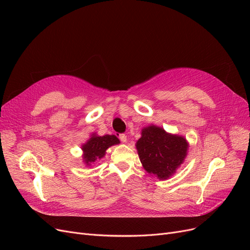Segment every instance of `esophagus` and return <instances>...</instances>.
Segmentation results:
<instances>
[{"label":"esophagus","instance_id":"esophagus-1","mask_svg":"<svg viewBox=\"0 0 250 250\" xmlns=\"http://www.w3.org/2000/svg\"><path fill=\"white\" fill-rule=\"evenodd\" d=\"M119 139H120V141H122V142L126 143V141H127L126 135H125V134H120V135H119Z\"/></svg>","mask_w":250,"mask_h":250}]
</instances>
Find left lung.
<instances>
[{"label": "left lung", "mask_w": 250, "mask_h": 250, "mask_svg": "<svg viewBox=\"0 0 250 250\" xmlns=\"http://www.w3.org/2000/svg\"><path fill=\"white\" fill-rule=\"evenodd\" d=\"M136 149L146 171L159 180H167L184 163L189 143L184 136L167 133L163 127L150 125L142 128Z\"/></svg>", "instance_id": "left-lung-1"}]
</instances>
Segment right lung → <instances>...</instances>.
Listing matches in <instances>:
<instances>
[{
	"instance_id": "right-lung-1",
	"label": "right lung",
	"mask_w": 250,
	"mask_h": 250,
	"mask_svg": "<svg viewBox=\"0 0 250 250\" xmlns=\"http://www.w3.org/2000/svg\"><path fill=\"white\" fill-rule=\"evenodd\" d=\"M120 141L115 135H104L100 136L96 133H92L90 138L82 144V159L86 166H92L96 161L101 160L106 155V150L119 144Z\"/></svg>"
}]
</instances>
